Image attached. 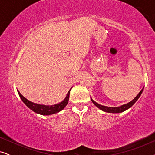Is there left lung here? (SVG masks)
Wrapping results in <instances>:
<instances>
[{"instance_id": "left-lung-1", "label": "left lung", "mask_w": 155, "mask_h": 155, "mask_svg": "<svg viewBox=\"0 0 155 155\" xmlns=\"http://www.w3.org/2000/svg\"><path fill=\"white\" fill-rule=\"evenodd\" d=\"M143 90H144V88L142 89V90H140V92L138 93V94H137L132 101H130V102L125 104H123V105L119 106V107H107V106L101 105V104H99L97 103L96 101H94L92 98H91V101H92V103L94 104L96 106L97 108H99V109L101 110V111H104V112H107V113H113V114L121 113V112H124L125 111H126L127 109H130V108L132 107V106L134 104L135 102H136L137 99H139V97H140L142 93H143Z\"/></svg>"}]
</instances>
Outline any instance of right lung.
<instances>
[{
	"mask_svg": "<svg viewBox=\"0 0 155 155\" xmlns=\"http://www.w3.org/2000/svg\"><path fill=\"white\" fill-rule=\"evenodd\" d=\"M71 89L72 87L71 88V90L68 92L66 97H65V99H63L62 101H61V102L56 104H54V105H44V104H39L32 102V101H29L27 99L25 98V97H23L18 90V92L19 94V96L20 97V99H22V101L24 102L25 104L26 105L29 109H30L31 111L35 112L36 114H41V115H43V116H49V115H52V114L58 113V112L62 111V110L66 107L68 103L70 92H71Z\"/></svg>",
	"mask_w": 155,
	"mask_h": 155,
	"instance_id": "1",
	"label": "right lung"
}]
</instances>
